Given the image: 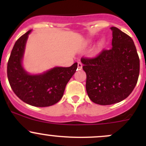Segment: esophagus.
<instances>
[{
	"instance_id": "1",
	"label": "esophagus",
	"mask_w": 146,
	"mask_h": 146,
	"mask_svg": "<svg viewBox=\"0 0 146 146\" xmlns=\"http://www.w3.org/2000/svg\"><path fill=\"white\" fill-rule=\"evenodd\" d=\"M78 68L79 69H81V68H82V63H80V62L78 63Z\"/></svg>"
}]
</instances>
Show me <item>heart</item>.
Instances as JSON below:
<instances>
[{
    "mask_svg": "<svg viewBox=\"0 0 146 146\" xmlns=\"http://www.w3.org/2000/svg\"><path fill=\"white\" fill-rule=\"evenodd\" d=\"M104 44V39H102L100 42H99V47H102Z\"/></svg>",
    "mask_w": 146,
    "mask_h": 146,
    "instance_id": "1",
    "label": "heart"
}]
</instances>
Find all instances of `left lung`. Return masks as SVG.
I'll use <instances>...</instances> for the list:
<instances>
[{
	"instance_id": "obj_1",
	"label": "left lung",
	"mask_w": 146,
	"mask_h": 146,
	"mask_svg": "<svg viewBox=\"0 0 146 146\" xmlns=\"http://www.w3.org/2000/svg\"><path fill=\"white\" fill-rule=\"evenodd\" d=\"M110 49H103L93 58L82 57L86 73V90L94 103L110 105L126 99L136 85L140 60L133 39L112 27Z\"/></svg>"
}]
</instances>
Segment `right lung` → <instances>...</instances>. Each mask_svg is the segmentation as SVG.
Here are the masks:
<instances>
[{
    "label": "right lung",
    "mask_w": 146,
    "mask_h": 146,
    "mask_svg": "<svg viewBox=\"0 0 146 146\" xmlns=\"http://www.w3.org/2000/svg\"><path fill=\"white\" fill-rule=\"evenodd\" d=\"M28 31L15 44L7 66V75L12 90L24 102L32 106H51L62 98L68 82L78 67L75 63L70 67H56L43 74L29 75L22 66Z\"/></svg>",
    "instance_id": "obj_1"
}]
</instances>
